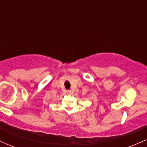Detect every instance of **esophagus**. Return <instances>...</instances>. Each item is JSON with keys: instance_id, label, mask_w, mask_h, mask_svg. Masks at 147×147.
<instances>
[{"instance_id": "obj_1", "label": "esophagus", "mask_w": 147, "mask_h": 147, "mask_svg": "<svg viewBox=\"0 0 147 147\" xmlns=\"http://www.w3.org/2000/svg\"><path fill=\"white\" fill-rule=\"evenodd\" d=\"M66 92H67V93H68V94H69V95H70V94H72V90H66Z\"/></svg>"}]
</instances>
